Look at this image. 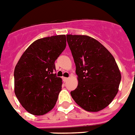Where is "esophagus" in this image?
Returning a JSON list of instances; mask_svg holds the SVG:
<instances>
[{"label":"esophagus","instance_id":"1","mask_svg":"<svg viewBox=\"0 0 135 135\" xmlns=\"http://www.w3.org/2000/svg\"><path fill=\"white\" fill-rule=\"evenodd\" d=\"M69 80V78H63V80H64V82L67 81Z\"/></svg>","mask_w":135,"mask_h":135}]
</instances>
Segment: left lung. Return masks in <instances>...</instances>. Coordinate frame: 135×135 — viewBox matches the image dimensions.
Instances as JSON below:
<instances>
[{
  "label": "left lung",
  "mask_w": 135,
  "mask_h": 135,
  "mask_svg": "<svg viewBox=\"0 0 135 135\" xmlns=\"http://www.w3.org/2000/svg\"><path fill=\"white\" fill-rule=\"evenodd\" d=\"M66 40L78 80L71 97L86 111L102 110L118 93L122 75L116 61L105 46L90 36L70 34Z\"/></svg>",
  "instance_id": "left-lung-1"
}]
</instances>
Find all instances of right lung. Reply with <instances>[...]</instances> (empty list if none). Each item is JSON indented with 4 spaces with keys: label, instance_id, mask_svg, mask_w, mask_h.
Here are the masks:
<instances>
[{
    "label": "right lung",
    "instance_id": "right-lung-1",
    "mask_svg": "<svg viewBox=\"0 0 135 135\" xmlns=\"http://www.w3.org/2000/svg\"><path fill=\"white\" fill-rule=\"evenodd\" d=\"M66 45L65 35L38 39L24 52L14 69V92L25 109L43 115L55 106L62 90L55 61Z\"/></svg>",
    "mask_w": 135,
    "mask_h": 135
}]
</instances>
